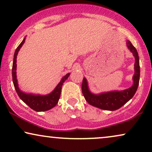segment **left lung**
<instances>
[{"label": "left lung", "mask_w": 152, "mask_h": 152, "mask_svg": "<svg viewBox=\"0 0 152 152\" xmlns=\"http://www.w3.org/2000/svg\"><path fill=\"white\" fill-rule=\"evenodd\" d=\"M127 47L131 50L135 57V74L133 75V86L126 90L122 91H112L103 92L99 94H94L89 90L88 82L83 78L82 83V92L89 104L100 109L106 110H115L128 102L136 92L140 80V63L137 51L130 41L126 42Z\"/></svg>", "instance_id": "obj_1"}]
</instances>
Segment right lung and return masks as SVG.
Instances as JSON below:
<instances>
[{"instance_id": "obj_1", "label": "right lung", "mask_w": 152, "mask_h": 152, "mask_svg": "<svg viewBox=\"0 0 152 152\" xmlns=\"http://www.w3.org/2000/svg\"><path fill=\"white\" fill-rule=\"evenodd\" d=\"M26 38H24L21 43L19 44V46L17 48L15 55H14V59H13V64H12V80L14 86L16 90V92L19 95L20 99L27 104L30 108L32 110L37 111V112H41V111H46L51 109L53 107L56 106L58 104V101H59L60 94H61V89L62 86L63 85L64 82L67 79V78L69 76L70 73H68L66 74L60 82L58 84L56 88L54 89V90L50 94L46 95H36V94H26V93L22 92L20 90L19 88V86H18L17 79V56L18 54V52L19 51L20 48L23 46V44L25 42Z\"/></svg>"}]
</instances>
